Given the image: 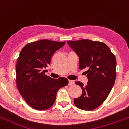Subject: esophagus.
<instances>
[{"instance_id": "obj_1", "label": "esophagus", "mask_w": 129, "mask_h": 129, "mask_svg": "<svg viewBox=\"0 0 129 129\" xmlns=\"http://www.w3.org/2000/svg\"><path fill=\"white\" fill-rule=\"evenodd\" d=\"M75 84V81H73V80H69V83H68V85H73Z\"/></svg>"}]
</instances>
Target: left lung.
Listing matches in <instances>:
<instances>
[{"label":"left lung","mask_w":129,"mask_h":129,"mask_svg":"<svg viewBox=\"0 0 129 129\" xmlns=\"http://www.w3.org/2000/svg\"><path fill=\"white\" fill-rule=\"evenodd\" d=\"M68 44L79 57V68L85 71L88 81L76 84L82 89V94L74 99V104L83 110H92L106 100L115 83L116 58L104 43L89 39L68 41Z\"/></svg>","instance_id":"8db88e82"}]
</instances>
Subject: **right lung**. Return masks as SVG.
I'll return each mask as SVG.
<instances>
[{
	"instance_id": "obj_1",
	"label": "right lung",
	"mask_w": 129,
	"mask_h": 129,
	"mask_svg": "<svg viewBox=\"0 0 129 129\" xmlns=\"http://www.w3.org/2000/svg\"><path fill=\"white\" fill-rule=\"evenodd\" d=\"M66 42L43 39L28 43L22 49L16 65V83L27 104L38 110L52 106L61 88L68 84V79H54L45 75L54 53Z\"/></svg>"
}]
</instances>
